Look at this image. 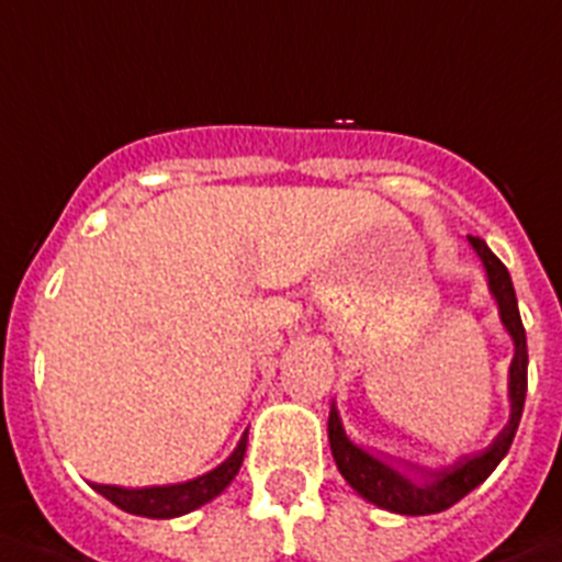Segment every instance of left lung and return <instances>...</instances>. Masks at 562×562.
Here are the masks:
<instances>
[{"mask_svg": "<svg viewBox=\"0 0 562 562\" xmlns=\"http://www.w3.org/2000/svg\"><path fill=\"white\" fill-rule=\"evenodd\" d=\"M468 241L480 254V259L485 261L487 284H491L493 297L498 301V315H502L504 328H507L513 342H516V357H513V364H509V404H513V415H509L507 429L485 451L462 457L457 465L431 473V480L426 485H415L412 480L401 476L398 471H393L387 462L375 460L368 451L353 446L345 437L337 409H331V415H328V442H331V454L337 460V468L345 476V482L359 496L368 498V502L379 504L384 509H393V513H401V516H431V513H442V509H449L451 504L460 502L462 496H468L504 460V454L513 446L518 424H521L524 398H527V331H524L521 315H518L513 278H509L502 259L485 245V239L468 236Z\"/></svg>", "mask_w": 562, "mask_h": 562, "instance_id": "1", "label": "left lung"}]
</instances>
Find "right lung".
Here are the masks:
<instances>
[{
	"label": "right lung",
	"instance_id": "1",
	"mask_svg": "<svg viewBox=\"0 0 562 562\" xmlns=\"http://www.w3.org/2000/svg\"><path fill=\"white\" fill-rule=\"evenodd\" d=\"M247 449V431L241 435L239 446L234 449V454L217 465L214 471H209L205 476H198L192 482H183V485H164V487H138V491H127V487L116 485H91L97 493L113 502L125 513L144 518H175L183 516V513H192L200 504L211 502L214 496L225 491L231 485L236 473H239L241 460H245Z\"/></svg>",
	"mask_w": 562,
	"mask_h": 562
}]
</instances>
